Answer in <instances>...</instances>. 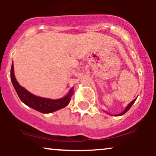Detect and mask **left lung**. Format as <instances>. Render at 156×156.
<instances>
[{"label":"left lung","mask_w":156,"mask_h":156,"mask_svg":"<svg viewBox=\"0 0 156 156\" xmlns=\"http://www.w3.org/2000/svg\"><path fill=\"white\" fill-rule=\"evenodd\" d=\"M136 98H135V99H134L133 101H132L131 102H130V103H129V104L128 105V106H127L126 108H125V111H123V112H122V113H120V114H117V115H116V116H121V115H123V114H125V113H126L127 112H128V111L129 110V109L130 108V107L132 106V105H133V103H135V101H136Z\"/></svg>","instance_id":"1"}]
</instances>
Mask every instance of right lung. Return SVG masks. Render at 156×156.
I'll return each instance as SVG.
<instances>
[{
	"label": "right lung",
	"instance_id": "1",
	"mask_svg": "<svg viewBox=\"0 0 156 156\" xmlns=\"http://www.w3.org/2000/svg\"><path fill=\"white\" fill-rule=\"evenodd\" d=\"M11 80L15 91L18 94L20 99L23 103L31 107L36 111L43 113V114H48V113L54 112L55 111L63 108L69 104L70 101L71 97L73 94V89L72 88L68 92V94L64 98L57 100H51L48 98H40L36 96L34 94L30 93L26 89L23 88L18 83L16 80L15 74H14V65L12 64L11 68Z\"/></svg>",
	"mask_w": 156,
	"mask_h": 156
}]
</instances>
